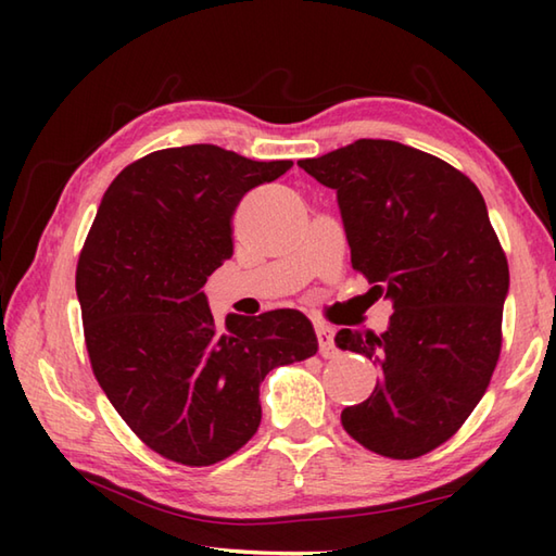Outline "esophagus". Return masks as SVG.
<instances>
[{
	"label": "esophagus",
	"mask_w": 556,
	"mask_h": 556,
	"mask_svg": "<svg viewBox=\"0 0 556 556\" xmlns=\"http://www.w3.org/2000/svg\"><path fill=\"white\" fill-rule=\"evenodd\" d=\"M315 334H317V344H320V353L325 358H334L339 349L334 344V329L329 325H315Z\"/></svg>",
	"instance_id": "1"
}]
</instances>
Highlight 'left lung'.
<instances>
[{"label":"left lung","instance_id":"8db88e82","mask_svg":"<svg viewBox=\"0 0 556 556\" xmlns=\"http://www.w3.org/2000/svg\"><path fill=\"white\" fill-rule=\"evenodd\" d=\"M299 167L334 188L351 265L394 308L382 334L337 332L339 349L382 368L341 425L375 454H428L473 413L502 351L509 265L485 200L452 164L396 140L361 138Z\"/></svg>","mask_w":556,"mask_h":556}]
</instances>
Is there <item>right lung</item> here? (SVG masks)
<instances>
[{
  "mask_svg": "<svg viewBox=\"0 0 556 556\" xmlns=\"http://www.w3.org/2000/svg\"><path fill=\"white\" fill-rule=\"evenodd\" d=\"M291 167L207 143L150 152L112 181L80 251L92 372L128 428L176 464L239 452L263 418L265 375L317 351L299 311L231 313L217 327L205 296L207 277L233 253L236 205Z\"/></svg>",
  "mask_w": 556,
  "mask_h": 556,
  "instance_id": "1",
  "label": "right lung"
}]
</instances>
